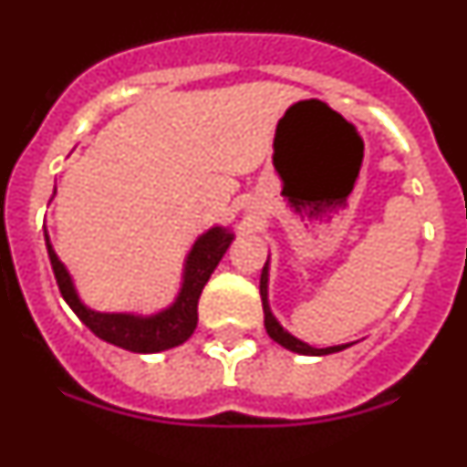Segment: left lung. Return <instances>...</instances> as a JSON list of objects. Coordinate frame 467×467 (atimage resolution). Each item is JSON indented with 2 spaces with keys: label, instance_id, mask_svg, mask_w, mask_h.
<instances>
[{
  "label": "left lung",
  "instance_id": "1",
  "mask_svg": "<svg viewBox=\"0 0 467 467\" xmlns=\"http://www.w3.org/2000/svg\"><path fill=\"white\" fill-rule=\"evenodd\" d=\"M261 301H264V323H265V332L270 335L273 342H277L280 347L289 348L294 354H304V356H327V354H335V351H342V348L351 347V344H339V347H327V348H316V347H308L306 342H301L296 339L294 335H289L277 318L270 313L268 306V261L264 265V273H261Z\"/></svg>",
  "mask_w": 467,
  "mask_h": 467
}]
</instances>
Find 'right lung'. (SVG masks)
Instances as JSON below:
<instances>
[{
  "mask_svg": "<svg viewBox=\"0 0 467 467\" xmlns=\"http://www.w3.org/2000/svg\"><path fill=\"white\" fill-rule=\"evenodd\" d=\"M47 252L52 261L54 277L61 289V296L66 299L73 313L82 323L88 325L94 335L104 339V342L120 347L125 351H135V354H156V351H166V348L180 347L187 342L197 327V304L202 296L203 285L209 282L211 273L215 265L221 264L225 256L227 246L234 240V234L225 227H211L209 233H203L192 252L187 254L185 270H182V287L178 296L168 308L154 313V316H135V313H99L88 308L80 301L76 292V285L70 280L66 265L58 261L54 252L52 242L47 237Z\"/></svg>",
  "mask_w": 467,
  "mask_h": 467,
  "instance_id": "1",
  "label": "right lung"
}]
</instances>
